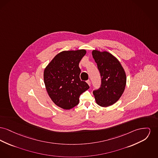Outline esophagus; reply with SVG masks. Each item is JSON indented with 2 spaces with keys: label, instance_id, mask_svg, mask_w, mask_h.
<instances>
[{
  "label": "esophagus",
  "instance_id": "34e87169",
  "mask_svg": "<svg viewBox=\"0 0 158 158\" xmlns=\"http://www.w3.org/2000/svg\"><path fill=\"white\" fill-rule=\"evenodd\" d=\"M86 82H87V84L89 85V86H90V85H91V81H90L89 80H88V81H86Z\"/></svg>",
  "mask_w": 158,
  "mask_h": 158
}]
</instances>
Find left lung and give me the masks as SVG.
<instances>
[{
	"label": "left lung",
	"instance_id": "obj_1",
	"mask_svg": "<svg viewBox=\"0 0 158 158\" xmlns=\"http://www.w3.org/2000/svg\"><path fill=\"white\" fill-rule=\"evenodd\" d=\"M92 54L102 78L100 88L93 91V94L99 106L108 107L122 96L126 86V74L120 62L109 52L94 50Z\"/></svg>",
	"mask_w": 158,
	"mask_h": 158
}]
</instances>
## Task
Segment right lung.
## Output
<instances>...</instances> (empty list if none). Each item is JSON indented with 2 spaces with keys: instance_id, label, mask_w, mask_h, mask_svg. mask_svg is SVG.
<instances>
[{
  "instance_id": "obj_1",
  "label": "right lung",
  "mask_w": 158,
  "mask_h": 158,
  "mask_svg": "<svg viewBox=\"0 0 158 158\" xmlns=\"http://www.w3.org/2000/svg\"><path fill=\"white\" fill-rule=\"evenodd\" d=\"M85 54V49L61 52L44 70L48 94L52 102L63 109L69 110L77 105L80 95L89 88L79 77V64Z\"/></svg>"
}]
</instances>
